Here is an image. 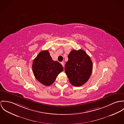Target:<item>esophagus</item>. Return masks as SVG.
Returning <instances> with one entry per match:
<instances>
[{"mask_svg": "<svg viewBox=\"0 0 124 124\" xmlns=\"http://www.w3.org/2000/svg\"><path fill=\"white\" fill-rule=\"evenodd\" d=\"M61 64L62 65V66H63V67H64V64H64V62H61Z\"/></svg>", "mask_w": 124, "mask_h": 124, "instance_id": "1", "label": "esophagus"}]
</instances>
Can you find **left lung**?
I'll list each match as a JSON object with an SVG mask.
<instances>
[{
    "label": "left lung",
    "mask_w": 124,
    "mask_h": 124,
    "mask_svg": "<svg viewBox=\"0 0 124 124\" xmlns=\"http://www.w3.org/2000/svg\"><path fill=\"white\" fill-rule=\"evenodd\" d=\"M65 67L70 83L80 86L86 82L91 75L93 64L90 57L82 49L72 50Z\"/></svg>",
    "instance_id": "obj_1"
}]
</instances>
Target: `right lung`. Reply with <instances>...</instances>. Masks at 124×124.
<instances>
[{
	"label": "right lung",
	"instance_id": "obj_1",
	"mask_svg": "<svg viewBox=\"0 0 124 124\" xmlns=\"http://www.w3.org/2000/svg\"><path fill=\"white\" fill-rule=\"evenodd\" d=\"M32 69L36 78L43 85L49 86L63 70L62 66L52 59L47 50L40 52L33 61Z\"/></svg>",
	"mask_w": 124,
	"mask_h": 124
}]
</instances>
